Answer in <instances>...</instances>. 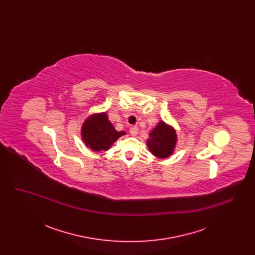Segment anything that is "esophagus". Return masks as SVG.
Here are the masks:
<instances>
[{
  "mask_svg": "<svg viewBox=\"0 0 255 255\" xmlns=\"http://www.w3.org/2000/svg\"><path fill=\"white\" fill-rule=\"evenodd\" d=\"M138 133V128L136 127V126H132L131 128H130V133L134 136V135H136Z\"/></svg>",
  "mask_w": 255,
  "mask_h": 255,
  "instance_id": "34e87169",
  "label": "esophagus"
}]
</instances>
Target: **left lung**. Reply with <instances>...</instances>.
Here are the masks:
<instances>
[{
    "mask_svg": "<svg viewBox=\"0 0 255 255\" xmlns=\"http://www.w3.org/2000/svg\"><path fill=\"white\" fill-rule=\"evenodd\" d=\"M176 140V132L164 122H160L150 133L147 146L153 155L160 158H167L173 152Z\"/></svg>",
    "mask_w": 255,
    "mask_h": 255,
    "instance_id": "8db88e82",
    "label": "left lung"
}]
</instances>
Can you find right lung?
<instances>
[{
  "mask_svg": "<svg viewBox=\"0 0 255 255\" xmlns=\"http://www.w3.org/2000/svg\"><path fill=\"white\" fill-rule=\"evenodd\" d=\"M123 134L125 132L116 131L105 113L92 116L82 127V136L86 145L95 151L108 150Z\"/></svg>",
  "mask_w": 255,
  "mask_h": 255,
  "instance_id": "add662e5",
  "label": "right lung"
}]
</instances>
